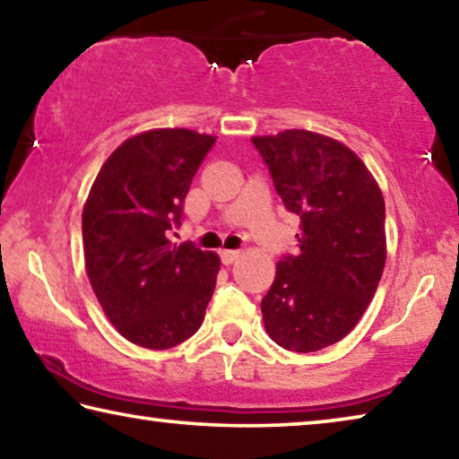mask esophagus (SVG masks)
<instances>
[{
  "label": "esophagus",
  "mask_w": 459,
  "mask_h": 459,
  "mask_svg": "<svg viewBox=\"0 0 459 459\" xmlns=\"http://www.w3.org/2000/svg\"><path fill=\"white\" fill-rule=\"evenodd\" d=\"M240 257L238 251H232V248H222L221 251V261L224 265H230V263H235Z\"/></svg>",
  "instance_id": "esophagus-1"
}]
</instances>
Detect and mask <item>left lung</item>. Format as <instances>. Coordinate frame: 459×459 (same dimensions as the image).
<instances>
[{"instance_id":"8db88e82","label":"left lung","mask_w":459,"mask_h":459,"mask_svg":"<svg viewBox=\"0 0 459 459\" xmlns=\"http://www.w3.org/2000/svg\"><path fill=\"white\" fill-rule=\"evenodd\" d=\"M251 142L301 229L261 299L265 330L285 351H322L359 324L378 287L383 194L359 155L325 135L287 129Z\"/></svg>"}]
</instances>
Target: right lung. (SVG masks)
I'll use <instances>...</instances> for the list:
<instances>
[{"instance_id":"1","label":"right lung","mask_w":459,"mask_h":459,"mask_svg":"<svg viewBox=\"0 0 459 459\" xmlns=\"http://www.w3.org/2000/svg\"><path fill=\"white\" fill-rule=\"evenodd\" d=\"M216 139L190 129H153L127 139L100 168L82 211L87 273L121 336L166 351L196 333L221 261L190 240L169 243L182 224L192 178Z\"/></svg>"}]
</instances>
